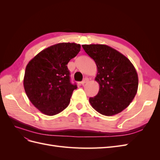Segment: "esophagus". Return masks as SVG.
<instances>
[{"mask_svg": "<svg viewBox=\"0 0 160 160\" xmlns=\"http://www.w3.org/2000/svg\"><path fill=\"white\" fill-rule=\"evenodd\" d=\"M88 81H89V79H88V78H87V77H86V78H85L83 81H82L81 82V83L82 85H84L85 83H88Z\"/></svg>", "mask_w": 160, "mask_h": 160, "instance_id": "34e87169", "label": "esophagus"}]
</instances>
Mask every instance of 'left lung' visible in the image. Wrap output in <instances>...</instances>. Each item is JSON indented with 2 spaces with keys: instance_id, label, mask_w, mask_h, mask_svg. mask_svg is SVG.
Returning <instances> with one entry per match:
<instances>
[{
  "instance_id": "left-lung-1",
  "label": "left lung",
  "mask_w": 160,
  "mask_h": 160,
  "mask_svg": "<svg viewBox=\"0 0 160 160\" xmlns=\"http://www.w3.org/2000/svg\"><path fill=\"white\" fill-rule=\"evenodd\" d=\"M83 49L98 67L95 80L99 90L89 98L92 108L106 116H112L127 108L138 88V76L128 58L105 45H83Z\"/></svg>"
}]
</instances>
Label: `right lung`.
<instances>
[{
    "label": "right lung",
    "instance_id": "right-lung-1",
    "mask_svg": "<svg viewBox=\"0 0 160 160\" xmlns=\"http://www.w3.org/2000/svg\"><path fill=\"white\" fill-rule=\"evenodd\" d=\"M81 50L74 42H61L42 50L27 64L23 79L26 94L41 113L55 115L70 103L76 85L70 81L69 61Z\"/></svg>",
    "mask_w": 160,
    "mask_h": 160
}]
</instances>
